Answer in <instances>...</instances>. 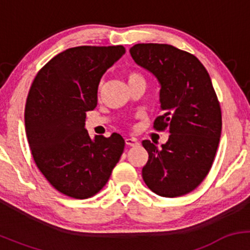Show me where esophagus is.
I'll list each match as a JSON object with an SVG mask.
<instances>
[{
  "label": "esophagus",
  "instance_id": "esophagus-1",
  "mask_svg": "<svg viewBox=\"0 0 250 250\" xmlns=\"http://www.w3.org/2000/svg\"><path fill=\"white\" fill-rule=\"evenodd\" d=\"M125 145L129 147H136V146H139V141L134 137H128V139H125Z\"/></svg>",
  "mask_w": 250,
  "mask_h": 250
}]
</instances>
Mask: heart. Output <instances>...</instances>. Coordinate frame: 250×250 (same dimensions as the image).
I'll list each match as a JSON object with an SVG mask.
<instances>
[{
  "label": "heart",
  "instance_id": "b5f03b06",
  "mask_svg": "<svg viewBox=\"0 0 250 250\" xmlns=\"http://www.w3.org/2000/svg\"><path fill=\"white\" fill-rule=\"evenodd\" d=\"M127 80L128 83H131L137 81V80H143V77L139 73H136V71H129V73H127Z\"/></svg>",
  "mask_w": 250,
  "mask_h": 250
}]
</instances>
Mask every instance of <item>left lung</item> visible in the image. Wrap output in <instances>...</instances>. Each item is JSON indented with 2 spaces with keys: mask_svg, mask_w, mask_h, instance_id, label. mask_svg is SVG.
I'll list each match as a JSON object with an SVG mask.
<instances>
[{
  "mask_svg": "<svg viewBox=\"0 0 250 250\" xmlns=\"http://www.w3.org/2000/svg\"><path fill=\"white\" fill-rule=\"evenodd\" d=\"M129 51L159 81L163 114L154 128L170 134L161 148L142 141L143 181L160 196H182L205 180L219 147L222 116L210 76L197 57L170 44L139 43Z\"/></svg>",
  "mask_w": 250,
  "mask_h": 250,
  "instance_id": "1",
  "label": "left lung"
}]
</instances>
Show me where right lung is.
Listing matches in <instances>:
<instances>
[{
  "instance_id": "obj_1",
  "label": "right lung",
  "mask_w": 250,
  "mask_h": 250,
  "mask_svg": "<svg viewBox=\"0 0 250 250\" xmlns=\"http://www.w3.org/2000/svg\"><path fill=\"white\" fill-rule=\"evenodd\" d=\"M125 53L122 45L69 48L31 84L24 110L31 154L48 182L67 196L82 200L99 193L123 153L121 135L90 139L84 122L97 104L103 74Z\"/></svg>"
}]
</instances>
